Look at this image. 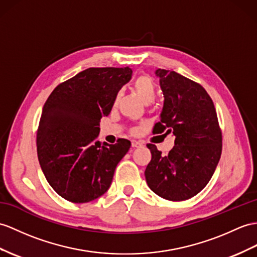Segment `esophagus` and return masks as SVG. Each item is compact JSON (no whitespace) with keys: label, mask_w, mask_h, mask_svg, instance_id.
<instances>
[{"label":"esophagus","mask_w":257,"mask_h":257,"mask_svg":"<svg viewBox=\"0 0 257 257\" xmlns=\"http://www.w3.org/2000/svg\"><path fill=\"white\" fill-rule=\"evenodd\" d=\"M143 144L139 141H132V147L134 148H139V147H142Z\"/></svg>","instance_id":"esophagus-1"}]
</instances>
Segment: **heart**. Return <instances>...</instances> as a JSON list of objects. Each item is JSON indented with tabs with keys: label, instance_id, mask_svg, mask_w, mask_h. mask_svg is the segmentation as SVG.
Masks as SVG:
<instances>
[{
	"label": "heart",
	"instance_id": "heart-1",
	"mask_svg": "<svg viewBox=\"0 0 257 257\" xmlns=\"http://www.w3.org/2000/svg\"><path fill=\"white\" fill-rule=\"evenodd\" d=\"M134 89L143 100V102L145 103L153 102L156 98V93H157V89H156V85L153 79L145 76V75L140 76L134 81Z\"/></svg>",
	"mask_w": 257,
	"mask_h": 257
}]
</instances>
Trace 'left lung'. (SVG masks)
Masks as SVG:
<instances>
[{
  "label": "left lung",
  "mask_w": 257,
  "mask_h": 257,
  "mask_svg": "<svg viewBox=\"0 0 257 257\" xmlns=\"http://www.w3.org/2000/svg\"><path fill=\"white\" fill-rule=\"evenodd\" d=\"M165 102L153 133H172L167 156L147 144L152 160L145 170L149 189L168 201H185L207 185L220 159L222 135L211 98L202 85L174 71L158 68Z\"/></svg>",
  "instance_id": "1"
}]
</instances>
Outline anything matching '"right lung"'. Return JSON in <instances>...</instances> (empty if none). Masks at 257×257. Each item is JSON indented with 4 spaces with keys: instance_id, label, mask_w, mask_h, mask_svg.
<instances>
[{
    "instance_id": "add662e5",
    "label": "right lung",
    "mask_w": 257,
    "mask_h": 257,
    "mask_svg": "<svg viewBox=\"0 0 257 257\" xmlns=\"http://www.w3.org/2000/svg\"><path fill=\"white\" fill-rule=\"evenodd\" d=\"M133 71L89 67L61 83L43 105L37 131V154L49 184L72 203H88L111 185L131 142L98 141L100 118L111 112L118 90Z\"/></svg>"
}]
</instances>
